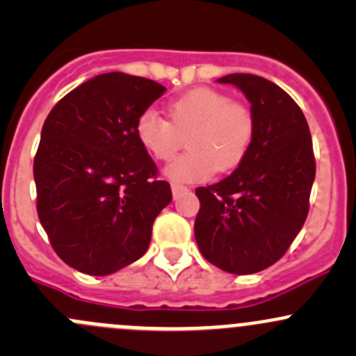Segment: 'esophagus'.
Here are the masks:
<instances>
[{"mask_svg": "<svg viewBox=\"0 0 356 356\" xmlns=\"http://www.w3.org/2000/svg\"><path fill=\"white\" fill-rule=\"evenodd\" d=\"M184 191H188V188H186L184 184H177V182L172 184V195H174V198H177V196Z\"/></svg>", "mask_w": 356, "mask_h": 356, "instance_id": "1", "label": "esophagus"}]
</instances>
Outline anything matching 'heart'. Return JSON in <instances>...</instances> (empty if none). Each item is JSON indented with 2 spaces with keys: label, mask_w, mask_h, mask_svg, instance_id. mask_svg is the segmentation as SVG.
Segmentation results:
<instances>
[{
  "label": "heart",
  "mask_w": 356,
  "mask_h": 356,
  "mask_svg": "<svg viewBox=\"0 0 356 356\" xmlns=\"http://www.w3.org/2000/svg\"><path fill=\"white\" fill-rule=\"evenodd\" d=\"M167 117L143 111L134 125L141 148L158 161L172 160L188 143V152L168 165L172 181H207L215 172L243 163L254 138V115L245 103L213 88H196L167 105Z\"/></svg>",
  "instance_id": "1"
}]
</instances>
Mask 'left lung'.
I'll return each instance as SVG.
<instances>
[{
	"label": "left lung",
	"mask_w": 356,
	"mask_h": 356,
	"mask_svg": "<svg viewBox=\"0 0 356 356\" xmlns=\"http://www.w3.org/2000/svg\"><path fill=\"white\" fill-rule=\"evenodd\" d=\"M218 82L245 92L254 138L229 177L196 189L195 238L215 267L254 274L284 257L307 220L314 146L303 111L277 84L253 74H231Z\"/></svg>",
	"instance_id": "left-lung-1"
}]
</instances>
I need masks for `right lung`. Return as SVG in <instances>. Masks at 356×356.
<instances>
[{
  "mask_svg": "<svg viewBox=\"0 0 356 356\" xmlns=\"http://www.w3.org/2000/svg\"><path fill=\"white\" fill-rule=\"evenodd\" d=\"M163 91L152 79L110 72L68 92L46 117L34 156L35 207L53 250L75 270L108 275L148 250L172 191L134 125Z\"/></svg>",
  "mask_w": 356,
  "mask_h": 356,
  "instance_id": "obj_1",
  "label": "right lung"
}]
</instances>
